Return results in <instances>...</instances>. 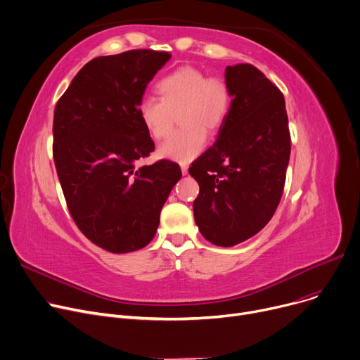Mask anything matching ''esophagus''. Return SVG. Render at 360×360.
I'll list each match as a JSON object with an SVG mask.
<instances>
[{
    "instance_id": "34e87169",
    "label": "esophagus",
    "mask_w": 360,
    "mask_h": 360,
    "mask_svg": "<svg viewBox=\"0 0 360 360\" xmlns=\"http://www.w3.org/2000/svg\"><path fill=\"white\" fill-rule=\"evenodd\" d=\"M181 171H182V175H186V174H188V165H186V163H182V165H181Z\"/></svg>"
}]
</instances>
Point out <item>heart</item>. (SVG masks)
Here are the masks:
<instances>
[{"label": "heart", "mask_w": 360, "mask_h": 360, "mask_svg": "<svg viewBox=\"0 0 360 360\" xmlns=\"http://www.w3.org/2000/svg\"><path fill=\"white\" fill-rule=\"evenodd\" d=\"M159 98L146 95L137 104V115L148 134L162 140L172 131L175 115L182 126L159 146V156L176 162L197 158L207 145V131L219 130L231 108V89L221 77H210L195 66H179L162 77Z\"/></svg>", "instance_id": "heart-1"}]
</instances>
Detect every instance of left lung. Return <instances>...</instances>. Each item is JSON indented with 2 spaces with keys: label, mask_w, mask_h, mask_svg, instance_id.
<instances>
[{
  "label": "left lung",
  "mask_w": 360,
  "mask_h": 360,
  "mask_svg": "<svg viewBox=\"0 0 360 360\" xmlns=\"http://www.w3.org/2000/svg\"><path fill=\"white\" fill-rule=\"evenodd\" d=\"M231 108L217 140L189 167L200 185L194 219L215 246L242 243L265 227L281 201L291 134L279 88L250 63L226 68Z\"/></svg>",
  "instance_id": "1"
}]
</instances>
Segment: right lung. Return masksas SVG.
<instances>
[{"instance_id": "right-lung-1", "label": "right lung", "mask_w": 360, "mask_h": 360, "mask_svg": "<svg viewBox=\"0 0 360 360\" xmlns=\"http://www.w3.org/2000/svg\"><path fill=\"white\" fill-rule=\"evenodd\" d=\"M167 52L134 49L89 60L59 98L53 160L68 210L84 236L111 253L145 248L182 172L178 163H136L155 150L137 104Z\"/></svg>"}]
</instances>
